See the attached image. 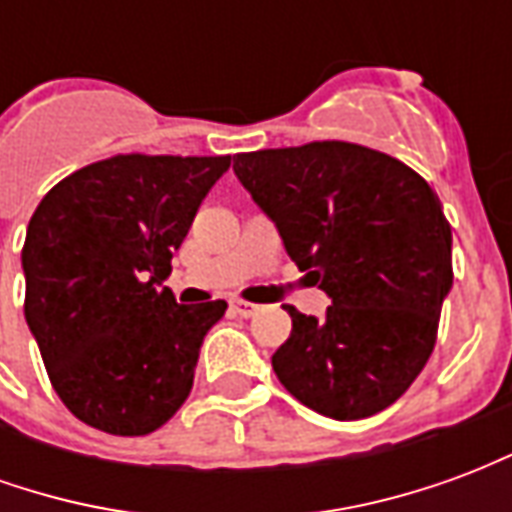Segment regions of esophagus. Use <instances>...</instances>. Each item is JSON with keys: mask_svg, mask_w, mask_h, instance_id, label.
Returning <instances> with one entry per match:
<instances>
[{"mask_svg": "<svg viewBox=\"0 0 512 512\" xmlns=\"http://www.w3.org/2000/svg\"><path fill=\"white\" fill-rule=\"evenodd\" d=\"M230 310H233L235 315H241V318H252V315H257V312H260V307H257V304H249V301L233 299L230 301Z\"/></svg>", "mask_w": 512, "mask_h": 512, "instance_id": "34e87169", "label": "esophagus"}]
</instances>
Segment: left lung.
I'll return each mask as SVG.
<instances>
[{
	"mask_svg": "<svg viewBox=\"0 0 512 512\" xmlns=\"http://www.w3.org/2000/svg\"><path fill=\"white\" fill-rule=\"evenodd\" d=\"M233 172L332 299L323 318L288 307L293 332L271 356L282 386L343 422L392 406L433 354L452 288L439 197L403 161L351 142L238 153Z\"/></svg>",
	"mask_w": 512,
	"mask_h": 512,
	"instance_id": "obj_1",
	"label": "left lung"
}]
</instances>
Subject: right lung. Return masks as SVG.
Wrapping results in <instances>:
<instances>
[{"label":"right lung","mask_w":512,"mask_h":512,"mask_svg":"<svg viewBox=\"0 0 512 512\" xmlns=\"http://www.w3.org/2000/svg\"><path fill=\"white\" fill-rule=\"evenodd\" d=\"M230 156H115L60 180L27 227L24 318L73 417L115 436L161 428L189 397L224 301L164 279Z\"/></svg>","instance_id":"obj_1"}]
</instances>
